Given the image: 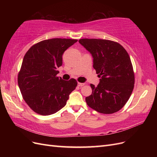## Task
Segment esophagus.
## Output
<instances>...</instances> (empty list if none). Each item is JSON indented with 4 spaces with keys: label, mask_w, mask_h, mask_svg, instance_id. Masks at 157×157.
Instances as JSON below:
<instances>
[{
    "label": "esophagus",
    "mask_w": 157,
    "mask_h": 157,
    "mask_svg": "<svg viewBox=\"0 0 157 157\" xmlns=\"http://www.w3.org/2000/svg\"><path fill=\"white\" fill-rule=\"evenodd\" d=\"M85 85V83H80V82H78V86H83Z\"/></svg>",
    "instance_id": "34e87169"
}]
</instances>
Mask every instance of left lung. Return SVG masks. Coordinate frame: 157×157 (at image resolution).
Segmentation results:
<instances>
[{
	"instance_id": "8db88e82",
	"label": "left lung",
	"mask_w": 157,
	"mask_h": 157,
	"mask_svg": "<svg viewBox=\"0 0 157 157\" xmlns=\"http://www.w3.org/2000/svg\"><path fill=\"white\" fill-rule=\"evenodd\" d=\"M93 57V67L99 76L97 86L86 98L87 105L100 113L112 114L124 106L134 86L135 77L130 58L124 47L105 39L78 40Z\"/></svg>"
}]
</instances>
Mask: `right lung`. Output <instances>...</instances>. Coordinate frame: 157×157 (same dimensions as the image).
<instances>
[{"label": "right lung", "instance_id": "right-lung-1", "mask_svg": "<svg viewBox=\"0 0 157 157\" xmlns=\"http://www.w3.org/2000/svg\"><path fill=\"white\" fill-rule=\"evenodd\" d=\"M78 40L51 39L32 46L23 58L17 82L23 99L33 111L50 115L62 109L69 94L77 86V80L68 81L57 77L62 65V56Z\"/></svg>", "mask_w": 157, "mask_h": 157}]
</instances>
